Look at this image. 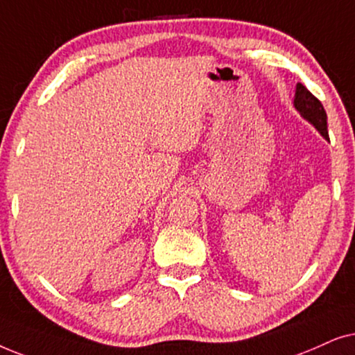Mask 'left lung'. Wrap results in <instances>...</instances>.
<instances>
[{"label":"left lung","instance_id":"8db88e82","mask_svg":"<svg viewBox=\"0 0 355 355\" xmlns=\"http://www.w3.org/2000/svg\"><path fill=\"white\" fill-rule=\"evenodd\" d=\"M294 105L297 110L300 112V115L309 120L316 130L320 131L321 136L326 139H329L328 136V126H326V112L321 102L306 89L304 84H297L295 87V98Z\"/></svg>","mask_w":355,"mask_h":355}]
</instances>
